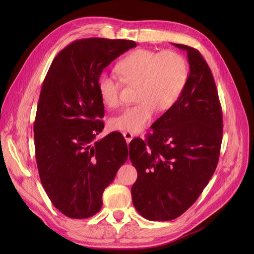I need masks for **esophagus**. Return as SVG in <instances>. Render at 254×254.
<instances>
[{
    "instance_id": "1",
    "label": "esophagus",
    "mask_w": 254,
    "mask_h": 254,
    "mask_svg": "<svg viewBox=\"0 0 254 254\" xmlns=\"http://www.w3.org/2000/svg\"><path fill=\"white\" fill-rule=\"evenodd\" d=\"M123 135H124V137H125L127 143H129V142L131 141V139H132V134H131V132H129V131H124Z\"/></svg>"
}]
</instances>
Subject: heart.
Here are the masks:
<instances>
[{"instance_id": "b5f03b06", "label": "heart", "mask_w": 254, "mask_h": 254, "mask_svg": "<svg viewBox=\"0 0 254 254\" xmlns=\"http://www.w3.org/2000/svg\"><path fill=\"white\" fill-rule=\"evenodd\" d=\"M117 71L122 79L103 74L98 90L105 106L116 108L122 102L124 83L137 87L138 103L110 119L111 128L129 132L146 128L157 110L166 112L172 109L182 96L190 75L185 58L173 50H135L119 62Z\"/></svg>"}]
</instances>
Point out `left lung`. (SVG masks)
<instances>
[{
	"mask_svg": "<svg viewBox=\"0 0 254 254\" xmlns=\"http://www.w3.org/2000/svg\"><path fill=\"white\" fill-rule=\"evenodd\" d=\"M173 45L188 53L184 91L151 126L147 140L129 143V159L138 172L132 204L153 221L175 219L191 207L214 174L222 141L221 107L208 64L196 49Z\"/></svg>",
	"mask_w": 254,
	"mask_h": 254,
	"instance_id": "1",
	"label": "left lung"
}]
</instances>
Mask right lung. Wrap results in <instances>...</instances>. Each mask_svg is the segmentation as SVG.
I'll return each mask as SVG.
<instances>
[{"label": "right lung", "mask_w": 254, "mask_h": 254, "mask_svg": "<svg viewBox=\"0 0 254 254\" xmlns=\"http://www.w3.org/2000/svg\"><path fill=\"white\" fill-rule=\"evenodd\" d=\"M136 46L130 40H77L55 58L44 79L34 124L36 161L51 203L70 218L101 210L105 189L127 159L119 132L96 141L104 128L98 82L107 65Z\"/></svg>", "instance_id": "add662e5"}]
</instances>
